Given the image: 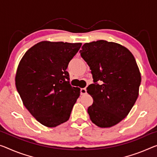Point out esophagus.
<instances>
[{
	"label": "esophagus",
	"instance_id": "1",
	"mask_svg": "<svg viewBox=\"0 0 157 157\" xmlns=\"http://www.w3.org/2000/svg\"><path fill=\"white\" fill-rule=\"evenodd\" d=\"M87 93V90L86 88H81V95H86Z\"/></svg>",
	"mask_w": 157,
	"mask_h": 157
}]
</instances>
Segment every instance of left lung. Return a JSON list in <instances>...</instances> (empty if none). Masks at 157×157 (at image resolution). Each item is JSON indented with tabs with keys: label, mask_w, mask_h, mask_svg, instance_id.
I'll return each instance as SVG.
<instances>
[{
	"label": "left lung",
	"mask_w": 157,
	"mask_h": 157,
	"mask_svg": "<svg viewBox=\"0 0 157 157\" xmlns=\"http://www.w3.org/2000/svg\"><path fill=\"white\" fill-rule=\"evenodd\" d=\"M81 48L94 82L87 88L93 99L88 108L90 119L100 128L112 127L128 114L138 97L141 76L136 59L126 48L104 40Z\"/></svg>",
	"instance_id": "8db88e82"
}]
</instances>
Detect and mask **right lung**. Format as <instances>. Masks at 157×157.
I'll return each instance as SVG.
<instances>
[{"mask_svg": "<svg viewBox=\"0 0 157 157\" xmlns=\"http://www.w3.org/2000/svg\"><path fill=\"white\" fill-rule=\"evenodd\" d=\"M81 43L42 41L29 49L18 65L15 85L24 105L38 122L53 128L68 121L80 95L66 69Z\"/></svg>", "mask_w": 157, "mask_h": 157, "instance_id": "right-lung-1", "label": "right lung"}]
</instances>
